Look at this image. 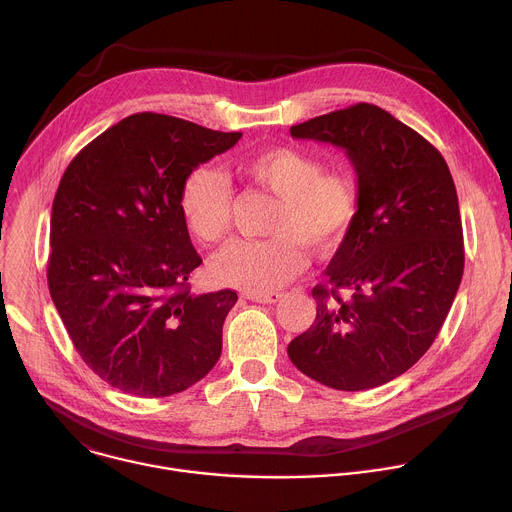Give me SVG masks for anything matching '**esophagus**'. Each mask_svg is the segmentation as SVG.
<instances>
[{
  "instance_id": "esophagus-1",
  "label": "esophagus",
  "mask_w": 512,
  "mask_h": 512,
  "mask_svg": "<svg viewBox=\"0 0 512 512\" xmlns=\"http://www.w3.org/2000/svg\"><path fill=\"white\" fill-rule=\"evenodd\" d=\"M245 298L257 304H277L283 298V294H279V291H271V294H245Z\"/></svg>"
}]
</instances>
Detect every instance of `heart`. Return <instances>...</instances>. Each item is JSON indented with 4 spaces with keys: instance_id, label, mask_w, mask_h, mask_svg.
<instances>
[{
    "instance_id": "heart-1",
    "label": "heart",
    "mask_w": 512,
    "mask_h": 512,
    "mask_svg": "<svg viewBox=\"0 0 512 512\" xmlns=\"http://www.w3.org/2000/svg\"><path fill=\"white\" fill-rule=\"evenodd\" d=\"M235 172L253 186L273 194L277 208L269 239L235 241L210 261L216 281L269 294L300 275L308 263L306 247L336 249L360 214V184L350 170H326L306 150L267 148L235 160ZM180 212L188 231L202 243L223 241L233 221L229 180L210 166L190 170L180 188Z\"/></svg>"
}]
</instances>
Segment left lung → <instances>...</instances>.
Wrapping results in <instances>:
<instances>
[{"mask_svg":"<svg viewBox=\"0 0 512 512\" xmlns=\"http://www.w3.org/2000/svg\"><path fill=\"white\" fill-rule=\"evenodd\" d=\"M289 131L342 148L362 202L326 283L312 289L316 320L287 354L326 387H381L427 352L458 294L464 241L450 168L427 139L369 103Z\"/></svg>","mask_w":512,"mask_h":512,"instance_id":"1","label":"left lung"}]
</instances>
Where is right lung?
I'll return each mask as SVG.
<instances>
[{"label": "right lung", "mask_w": 512, "mask_h": 512, "mask_svg": "<svg viewBox=\"0 0 512 512\" xmlns=\"http://www.w3.org/2000/svg\"><path fill=\"white\" fill-rule=\"evenodd\" d=\"M241 135L135 113L81 150L58 184L50 296L89 369L123 393H182L221 356L237 294L190 291L202 259L178 198L186 174Z\"/></svg>", "instance_id": "add662e5"}]
</instances>
